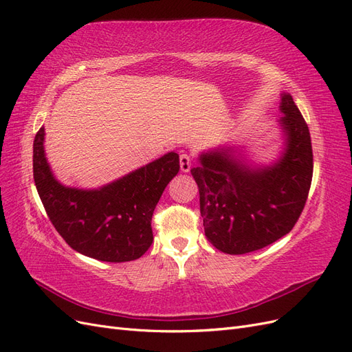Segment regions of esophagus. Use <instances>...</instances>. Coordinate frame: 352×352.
I'll return each instance as SVG.
<instances>
[{
  "instance_id": "esophagus-1",
  "label": "esophagus",
  "mask_w": 352,
  "mask_h": 352,
  "mask_svg": "<svg viewBox=\"0 0 352 352\" xmlns=\"http://www.w3.org/2000/svg\"><path fill=\"white\" fill-rule=\"evenodd\" d=\"M179 164H180V170H182L184 173H188L190 170V166H192V158L188 154H182L179 158Z\"/></svg>"
}]
</instances>
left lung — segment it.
<instances>
[{
  "mask_svg": "<svg viewBox=\"0 0 352 352\" xmlns=\"http://www.w3.org/2000/svg\"><path fill=\"white\" fill-rule=\"evenodd\" d=\"M279 155L254 163L243 146L223 144L198 155L190 168L199 189L207 239L226 254L261 250L289 233L310 190L313 150L308 126L291 94H280Z\"/></svg>",
  "mask_w": 352,
  "mask_h": 352,
  "instance_id": "8db88e82",
  "label": "left lung"
}]
</instances>
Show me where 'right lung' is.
<instances>
[{"mask_svg": "<svg viewBox=\"0 0 352 352\" xmlns=\"http://www.w3.org/2000/svg\"><path fill=\"white\" fill-rule=\"evenodd\" d=\"M45 129L34 141V179L57 232L87 257L123 263L142 257L153 243L151 219L163 190L179 172V155L167 153L100 188L63 185L45 155Z\"/></svg>", "mask_w": 352, "mask_h": 352, "instance_id": "add662e5", "label": "right lung"}]
</instances>
